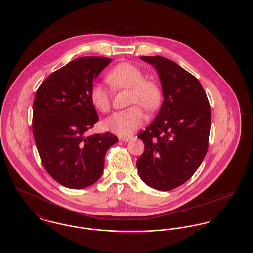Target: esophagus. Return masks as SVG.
I'll return each mask as SVG.
<instances>
[{
	"instance_id": "esophagus-1",
	"label": "esophagus",
	"mask_w": 253,
	"mask_h": 253,
	"mask_svg": "<svg viewBox=\"0 0 253 253\" xmlns=\"http://www.w3.org/2000/svg\"><path fill=\"white\" fill-rule=\"evenodd\" d=\"M119 139L123 142H128V141L132 140V136H120Z\"/></svg>"
}]
</instances>
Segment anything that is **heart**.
Masks as SVG:
<instances>
[{
    "label": "heart",
    "instance_id": "obj_1",
    "mask_svg": "<svg viewBox=\"0 0 253 253\" xmlns=\"http://www.w3.org/2000/svg\"><path fill=\"white\" fill-rule=\"evenodd\" d=\"M106 81L113 89H130V104H138L149 111L159 106L162 93L155 81L145 80L142 70L129 62H121L109 71ZM90 100L93 106L106 113L111 108V94L100 84L94 85L90 91ZM133 105L114 113L104 122L106 129L121 136H129L135 132L146 120L144 111Z\"/></svg>",
    "mask_w": 253,
    "mask_h": 253
}]
</instances>
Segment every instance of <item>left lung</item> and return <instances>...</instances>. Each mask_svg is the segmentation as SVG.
Listing matches in <instances>:
<instances>
[{"instance_id":"obj_1","label":"left lung","mask_w":253,"mask_h":253,"mask_svg":"<svg viewBox=\"0 0 253 253\" xmlns=\"http://www.w3.org/2000/svg\"><path fill=\"white\" fill-rule=\"evenodd\" d=\"M140 59L157 70L164 100L138 135L145 148L136 167L146 185L170 191L189 180L204 159L211 107L199 81L177 63L160 56Z\"/></svg>"}]
</instances>
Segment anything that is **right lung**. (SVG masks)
<instances>
[{"instance_id":"add662e5","label":"right lung","mask_w":253,"mask_h":253,"mask_svg":"<svg viewBox=\"0 0 253 253\" xmlns=\"http://www.w3.org/2000/svg\"><path fill=\"white\" fill-rule=\"evenodd\" d=\"M111 60H72L52 73L37 91L32 122L37 149L52 178L66 188L84 189L96 183L105 154L119 140L111 132L86 134L98 121L90 91Z\"/></svg>"}]
</instances>
